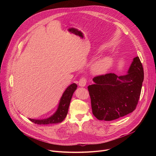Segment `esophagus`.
<instances>
[{
	"label": "esophagus",
	"mask_w": 156,
	"mask_h": 156,
	"mask_svg": "<svg viewBox=\"0 0 156 156\" xmlns=\"http://www.w3.org/2000/svg\"><path fill=\"white\" fill-rule=\"evenodd\" d=\"M86 82H87V80L86 78L83 77L81 78L80 80H79V85L81 87H84L86 86Z\"/></svg>",
	"instance_id": "obj_1"
}]
</instances>
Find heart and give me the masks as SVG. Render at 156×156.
Wrapping results in <instances>:
<instances>
[{
	"mask_svg": "<svg viewBox=\"0 0 156 156\" xmlns=\"http://www.w3.org/2000/svg\"><path fill=\"white\" fill-rule=\"evenodd\" d=\"M111 62H112L109 58H104L97 61L92 67L93 73L96 75L104 73L109 69Z\"/></svg>",
	"mask_w": 156,
	"mask_h": 156,
	"instance_id": "obj_1",
	"label": "heart"
}]
</instances>
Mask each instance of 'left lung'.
Returning a JSON list of instances; mask_svg holds the SVG:
<instances>
[{
    "instance_id": "left-lung-1",
    "label": "left lung",
    "mask_w": 156,
    "mask_h": 156,
    "mask_svg": "<svg viewBox=\"0 0 156 156\" xmlns=\"http://www.w3.org/2000/svg\"><path fill=\"white\" fill-rule=\"evenodd\" d=\"M93 80L94 83L87 89L93 115L100 120H115L131 113L137 106L144 80L143 65L136 57L127 75L110 73Z\"/></svg>"
}]
</instances>
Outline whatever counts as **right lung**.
Here are the masks:
<instances>
[{"label":"right lung","instance_id":"1","mask_svg":"<svg viewBox=\"0 0 156 156\" xmlns=\"http://www.w3.org/2000/svg\"><path fill=\"white\" fill-rule=\"evenodd\" d=\"M77 85L75 83L70 84L62 94L58 108L55 113L49 118L43 120H36L29 119L32 122L37 125H48L61 123L66 117L70 103L73 93L76 90Z\"/></svg>","mask_w":156,"mask_h":156}]
</instances>
